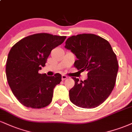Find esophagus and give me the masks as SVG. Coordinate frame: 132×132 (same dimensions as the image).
<instances>
[{
    "label": "esophagus",
    "mask_w": 132,
    "mask_h": 132,
    "mask_svg": "<svg viewBox=\"0 0 132 132\" xmlns=\"http://www.w3.org/2000/svg\"><path fill=\"white\" fill-rule=\"evenodd\" d=\"M68 78V77L66 76H65V75H62L61 76V79H62V80H64L65 79H67Z\"/></svg>",
    "instance_id": "34e87169"
}]
</instances>
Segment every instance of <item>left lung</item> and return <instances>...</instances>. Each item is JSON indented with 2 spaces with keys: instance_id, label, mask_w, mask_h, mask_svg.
Listing matches in <instances>:
<instances>
[{
  "instance_id": "obj_1",
  "label": "left lung",
  "mask_w": 132,
  "mask_h": 132,
  "mask_svg": "<svg viewBox=\"0 0 132 132\" xmlns=\"http://www.w3.org/2000/svg\"><path fill=\"white\" fill-rule=\"evenodd\" d=\"M64 47L77 58L74 66L88 72L84 81L73 77L75 84L69 90V99L82 108L97 107L109 96L116 80L118 62L111 46L96 35L82 34L68 38Z\"/></svg>"
}]
</instances>
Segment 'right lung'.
<instances>
[{
	"label": "right lung",
	"mask_w": 132,
	"mask_h": 132,
	"mask_svg": "<svg viewBox=\"0 0 132 132\" xmlns=\"http://www.w3.org/2000/svg\"><path fill=\"white\" fill-rule=\"evenodd\" d=\"M66 38L40 33L23 38L12 47L6 63V76L13 93L23 105L39 109L51 103L61 75L48 76L39 71L45 66L51 51Z\"/></svg>",
	"instance_id": "1"
}]
</instances>
